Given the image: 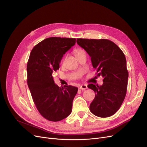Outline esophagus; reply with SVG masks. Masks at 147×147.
I'll use <instances>...</instances> for the list:
<instances>
[{
	"mask_svg": "<svg viewBox=\"0 0 147 147\" xmlns=\"http://www.w3.org/2000/svg\"><path fill=\"white\" fill-rule=\"evenodd\" d=\"M79 89H81V90H85V89H88V86H87L86 84H82V85H81L80 86Z\"/></svg>",
	"mask_w": 147,
	"mask_h": 147,
	"instance_id": "esophagus-1",
	"label": "esophagus"
}]
</instances>
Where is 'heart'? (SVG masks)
Masks as SVG:
<instances>
[{"label":"heart","instance_id":"obj_1","mask_svg":"<svg viewBox=\"0 0 147 147\" xmlns=\"http://www.w3.org/2000/svg\"><path fill=\"white\" fill-rule=\"evenodd\" d=\"M84 51L81 48H78V49H76L75 50L76 55H79V54L82 53H84Z\"/></svg>","mask_w":147,"mask_h":147}]
</instances>
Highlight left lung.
<instances>
[{
	"label": "left lung",
	"instance_id": "obj_1",
	"mask_svg": "<svg viewBox=\"0 0 147 147\" xmlns=\"http://www.w3.org/2000/svg\"><path fill=\"white\" fill-rule=\"evenodd\" d=\"M77 43L91 57L97 76L104 78L102 86L88 84L95 94L90 111L99 117H110L119 110L126 95L129 74L125 54L116 44L105 38H77Z\"/></svg>",
	"mask_w": 147,
	"mask_h": 147
}]
</instances>
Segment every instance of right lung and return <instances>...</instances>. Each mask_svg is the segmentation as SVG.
Here are the masks:
<instances>
[{
    "instance_id": "right-lung-1",
    "label": "right lung",
    "mask_w": 147,
    "mask_h": 147,
    "mask_svg": "<svg viewBox=\"0 0 147 147\" xmlns=\"http://www.w3.org/2000/svg\"><path fill=\"white\" fill-rule=\"evenodd\" d=\"M76 43L75 38L52 37L37 44L27 65V84L37 110L48 120L59 121L71 113L78 88L54 83L52 74L59 68L64 54Z\"/></svg>"
}]
</instances>
